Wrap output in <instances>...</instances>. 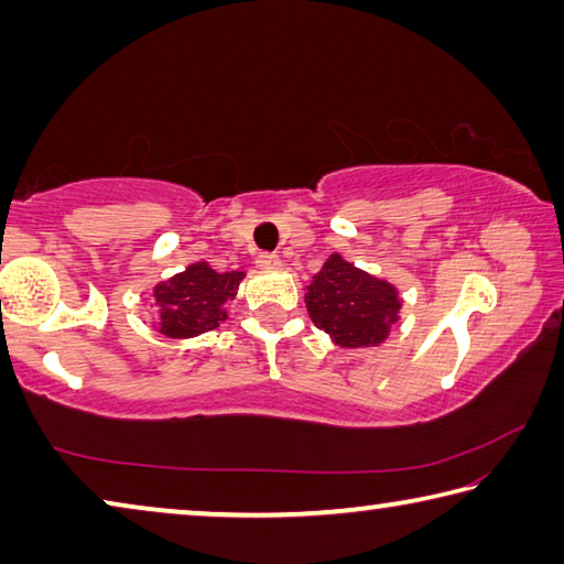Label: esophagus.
<instances>
[{"mask_svg": "<svg viewBox=\"0 0 564 564\" xmlns=\"http://www.w3.org/2000/svg\"><path fill=\"white\" fill-rule=\"evenodd\" d=\"M256 265H259L261 271H275L281 265V259L275 253H261L259 259H256Z\"/></svg>", "mask_w": 564, "mask_h": 564, "instance_id": "34e87169", "label": "esophagus"}]
</instances>
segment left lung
<instances>
[{"instance_id":"1","label":"left lung","mask_w":564,"mask_h":564,"mask_svg":"<svg viewBox=\"0 0 564 564\" xmlns=\"http://www.w3.org/2000/svg\"><path fill=\"white\" fill-rule=\"evenodd\" d=\"M305 308L336 346L373 348L388 340L403 301L393 283L358 269L340 253H330L305 285Z\"/></svg>"}]
</instances>
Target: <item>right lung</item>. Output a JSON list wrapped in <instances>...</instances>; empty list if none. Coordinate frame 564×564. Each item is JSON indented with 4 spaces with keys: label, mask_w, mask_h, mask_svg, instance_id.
Instances as JSON below:
<instances>
[{
    "label": "right lung",
    "mask_w": 564,
    "mask_h": 564,
    "mask_svg": "<svg viewBox=\"0 0 564 564\" xmlns=\"http://www.w3.org/2000/svg\"><path fill=\"white\" fill-rule=\"evenodd\" d=\"M246 279L243 271L218 273L208 261L188 263L184 271L154 285L156 333L186 340L221 326L228 318V303Z\"/></svg>",
    "instance_id": "add662e5"
}]
</instances>
